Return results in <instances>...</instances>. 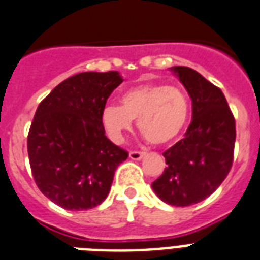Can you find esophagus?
<instances>
[{
    "instance_id": "1",
    "label": "esophagus",
    "mask_w": 260,
    "mask_h": 260,
    "mask_svg": "<svg viewBox=\"0 0 260 260\" xmlns=\"http://www.w3.org/2000/svg\"><path fill=\"white\" fill-rule=\"evenodd\" d=\"M144 155H146V152H142V151H131L129 158L132 160H140V159H143Z\"/></svg>"
}]
</instances>
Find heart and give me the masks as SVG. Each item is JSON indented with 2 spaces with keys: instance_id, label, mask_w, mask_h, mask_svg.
Segmentation results:
<instances>
[{
  "instance_id": "obj_1",
  "label": "heart",
  "mask_w": 260,
  "mask_h": 260,
  "mask_svg": "<svg viewBox=\"0 0 260 260\" xmlns=\"http://www.w3.org/2000/svg\"><path fill=\"white\" fill-rule=\"evenodd\" d=\"M190 102L183 90L159 83H142L126 90L121 105L109 104L102 110V122L114 142H121L138 118L140 134L152 144L173 142L185 128Z\"/></svg>"
}]
</instances>
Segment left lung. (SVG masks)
Segmentation results:
<instances>
[{"instance_id":"left-lung-1","label":"left lung","mask_w":260,"mask_h":260,"mask_svg":"<svg viewBox=\"0 0 260 260\" xmlns=\"http://www.w3.org/2000/svg\"><path fill=\"white\" fill-rule=\"evenodd\" d=\"M191 98V122L185 138L163 152L167 167L152 189L173 206L205 200L221 185L234 163L236 125L220 87L190 67H173Z\"/></svg>"}]
</instances>
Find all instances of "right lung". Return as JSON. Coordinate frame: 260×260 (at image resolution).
<instances>
[{"mask_svg":"<svg viewBox=\"0 0 260 260\" xmlns=\"http://www.w3.org/2000/svg\"><path fill=\"white\" fill-rule=\"evenodd\" d=\"M121 82L117 71L79 73L39 104L26 142L30 170L40 191L63 209L100 205L128 158L102 124L106 101Z\"/></svg>","mask_w":260,"mask_h":260,"instance_id":"right-lung-1","label":"right lung"}]
</instances>
